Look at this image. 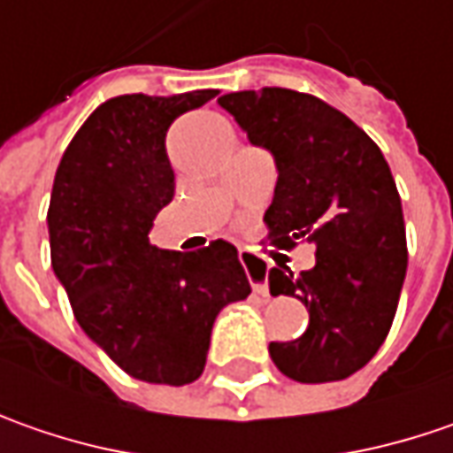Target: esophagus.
Listing matches in <instances>:
<instances>
[{
  "label": "esophagus",
  "mask_w": 453,
  "mask_h": 453,
  "mask_svg": "<svg viewBox=\"0 0 453 453\" xmlns=\"http://www.w3.org/2000/svg\"><path fill=\"white\" fill-rule=\"evenodd\" d=\"M241 264L246 265L248 279H250V284H253V291H256L258 296H268V281H265L264 261H261L258 256H253V253H241Z\"/></svg>",
  "instance_id": "1"
}]
</instances>
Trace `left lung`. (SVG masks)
Segmentation results:
<instances>
[{"mask_svg": "<svg viewBox=\"0 0 453 453\" xmlns=\"http://www.w3.org/2000/svg\"><path fill=\"white\" fill-rule=\"evenodd\" d=\"M218 104L276 159L268 238L281 248L317 246L314 268L268 271L273 296H296L309 309L304 334L268 344L271 360L299 383L344 380L385 342L408 265L401 195L383 151L309 93L238 90Z\"/></svg>", "mask_w": 453, "mask_h": 453, "instance_id": "1", "label": "left lung"}]
</instances>
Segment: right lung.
<instances>
[{"instance_id": "obj_1", "label": "right lung", "mask_w": 453, "mask_h": 453, "mask_svg": "<svg viewBox=\"0 0 453 453\" xmlns=\"http://www.w3.org/2000/svg\"><path fill=\"white\" fill-rule=\"evenodd\" d=\"M218 90L116 96L65 149L50 195V258L81 329L136 380L188 385L205 370L220 309L250 294L238 250L149 243L174 197L167 131Z\"/></svg>"}]
</instances>
